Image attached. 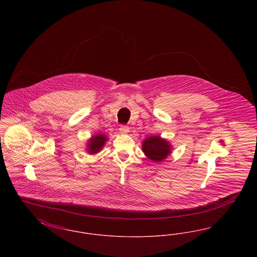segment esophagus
<instances>
[{"label": "esophagus", "instance_id": "34e87169", "mask_svg": "<svg viewBox=\"0 0 257 257\" xmlns=\"http://www.w3.org/2000/svg\"><path fill=\"white\" fill-rule=\"evenodd\" d=\"M129 130L130 129H129V127L127 125H120V127H119V131L122 134H127L129 132Z\"/></svg>", "mask_w": 257, "mask_h": 257}]
</instances>
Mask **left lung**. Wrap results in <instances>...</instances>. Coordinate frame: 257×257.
Wrapping results in <instances>:
<instances>
[{"label":"left lung","instance_id":"1","mask_svg":"<svg viewBox=\"0 0 257 257\" xmlns=\"http://www.w3.org/2000/svg\"><path fill=\"white\" fill-rule=\"evenodd\" d=\"M143 151L148 159L161 162L171 153V146L166 140L161 139L158 136H152L144 141Z\"/></svg>","mask_w":257,"mask_h":257}]
</instances>
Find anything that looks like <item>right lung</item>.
I'll list each match as a JSON object with an SVG mask.
<instances>
[{
  "instance_id": "add662e5",
  "label": "right lung",
  "mask_w": 257,
  "mask_h": 257,
  "mask_svg": "<svg viewBox=\"0 0 257 257\" xmlns=\"http://www.w3.org/2000/svg\"><path fill=\"white\" fill-rule=\"evenodd\" d=\"M107 141V137L105 135H96L94 137H92V139H90L89 143H88V148L87 151L90 154H94L99 152L102 147H104L105 142Z\"/></svg>"
}]
</instances>
